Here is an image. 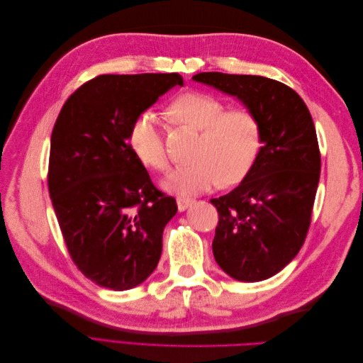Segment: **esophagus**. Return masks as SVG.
I'll return each mask as SVG.
<instances>
[{"instance_id":"1","label":"esophagus","mask_w":363,"mask_h":363,"mask_svg":"<svg viewBox=\"0 0 363 363\" xmlns=\"http://www.w3.org/2000/svg\"><path fill=\"white\" fill-rule=\"evenodd\" d=\"M192 203H194L192 199H186V196H177V207H179L180 212L186 211V208H188Z\"/></svg>"}]
</instances>
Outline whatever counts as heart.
Here are the masks:
<instances>
[{
	"mask_svg": "<svg viewBox=\"0 0 363 363\" xmlns=\"http://www.w3.org/2000/svg\"><path fill=\"white\" fill-rule=\"evenodd\" d=\"M216 96L189 91L171 101L169 115L184 125L201 130L191 164L175 169L164 180V188L175 194L192 195L211 191L223 183L242 182L255 168L262 150V127L248 107L226 108ZM128 145L136 159L159 172L169 169L157 115L147 108L128 127Z\"/></svg>",
	"mask_w": 363,
	"mask_h": 363,
	"instance_id": "obj_1",
	"label": "heart"
}]
</instances>
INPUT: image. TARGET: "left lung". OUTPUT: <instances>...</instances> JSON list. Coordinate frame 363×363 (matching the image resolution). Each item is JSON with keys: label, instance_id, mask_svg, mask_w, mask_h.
Listing matches in <instances>:
<instances>
[{"label": "left lung", "instance_id": "obj_1", "mask_svg": "<svg viewBox=\"0 0 363 363\" xmlns=\"http://www.w3.org/2000/svg\"><path fill=\"white\" fill-rule=\"evenodd\" d=\"M200 82L239 98L256 113L262 150L255 168L218 211L212 250L230 277L260 281L298 255L311 227L321 152L312 115L284 83L260 75L200 72Z\"/></svg>", "mask_w": 363, "mask_h": 363}]
</instances>
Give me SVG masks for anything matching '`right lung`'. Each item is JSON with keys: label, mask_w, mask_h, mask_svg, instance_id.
<instances>
[{"label": "right lung", "mask_w": 363, "mask_h": 363, "mask_svg": "<svg viewBox=\"0 0 363 363\" xmlns=\"http://www.w3.org/2000/svg\"><path fill=\"white\" fill-rule=\"evenodd\" d=\"M179 74H104L63 104L51 133L48 191L72 262L98 286L125 291L156 269L177 212L128 145L135 116Z\"/></svg>", "instance_id": "obj_1"}]
</instances>
